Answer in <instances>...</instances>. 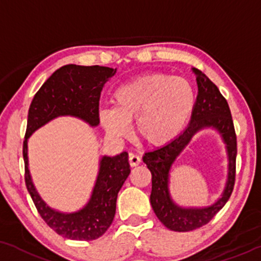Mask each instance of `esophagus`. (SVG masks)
<instances>
[{
  "label": "esophagus",
  "instance_id": "obj_1",
  "mask_svg": "<svg viewBox=\"0 0 261 261\" xmlns=\"http://www.w3.org/2000/svg\"><path fill=\"white\" fill-rule=\"evenodd\" d=\"M128 163L131 166H137L141 163V156L139 154H135V153H130L128 154Z\"/></svg>",
  "mask_w": 261,
  "mask_h": 261
}]
</instances>
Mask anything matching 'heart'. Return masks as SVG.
Here are the masks:
<instances>
[{
  "label": "heart",
  "mask_w": 261,
  "mask_h": 261,
  "mask_svg": "<svg viewBox=\"0 0 261 261\" xmlns=\"http://www.w3.org/2000/svg\"><path fill=\"white\" fill-rule=\"evenodd\" d=\"M113 105L99 112L100 124L109 136H126L128 122L135 120L141 139L159 146L180 134L192 113L194 93L187 81L150 74L119 86L113 93Z\"/></svg>",
  "instance_id": "heart-1"
}]
</instances>
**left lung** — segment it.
<instances>
[{
  "label": "left lung",
  "instance_id": "8db88e82",
  "mask_svg": "<svg viewBox=\"0 0 261 261\" xmlns=\"http://www.w3.org/2000/svg\"><path fill=\"white\" fill-rule=\"evenodd\" d=\"M193 71L197 74L198 96H197L190 125L171 142L158 149L146 152L142 158L143 163L152 174L150 204L156 218L169 230L178 232L193 231L208 224L227 203L233 191L234 181H236L237 136L230 107H228L227 100L219 91L218 86L203 71L198 69H193ZM206 126L218 128L228 144L229 160L230 161L228 184L222 198L213 206L202 210H182L175 206L168 196V170L176 156L187 145L193 135L200 128Z\"/></svg>",
  "mask_w": 261,
  "mask_h": 261
}]
</instances>
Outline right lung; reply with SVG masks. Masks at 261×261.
<instances>
[{
    "label": "right lung",
    "mask_w": 261,
    "mask_h": 261,
    "mask_svg": "<svg viewBox=\"0 0 261 261\" xmlns=\"http://www.w3.org/2000/svg\"><path fill=\"white\" fill-rule=\"evenodd\" d=\"M115 70L99 65H64L40 87L29 108L23 142L25 185L43 221L53 231L69 240H97L112 225L118 193L130 174L127 153L103 156L92 197L87 205L77 213L62 214L48 208L34 187L28 169V139L34 131L59 115H74L92 126L98 125L100 91Z\"/></svg>",
    "instance_id": "add662e5"
}]
</instances>
